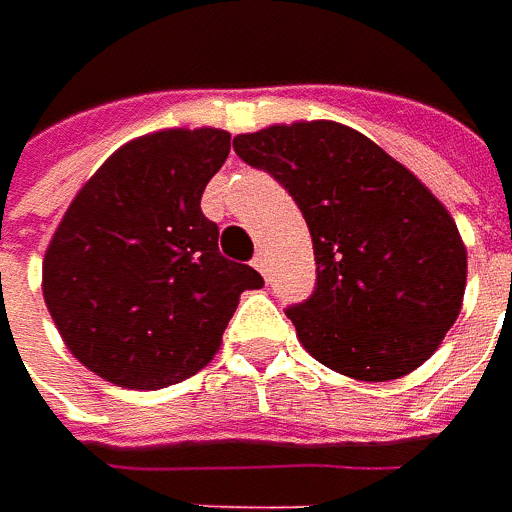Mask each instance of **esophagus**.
Returning a JSON list of instances; mask_svg holds the SVG:
<instances>
[{"mask_svg":"<svg viewBox=\"0 0 512 512\" xmlns=\"http://www.w3.org/2000/svg\"><path fill=\"white\" fill-rule=\"evenodd\" d=\"M253 267H256V270H259V273L265 276V273H267V253H265V250H259V253L253 256Z\"/></svg>","mask_w":512,"mask_h":512,"instance_id":"obj_1","label":"esophagus"}]
</instances>
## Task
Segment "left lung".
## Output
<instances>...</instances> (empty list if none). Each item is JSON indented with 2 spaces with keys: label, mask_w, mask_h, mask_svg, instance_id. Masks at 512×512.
<instances>
[{
  "label": "left lung",
  "mask_w": 512,
  "mask_h": 512,
  "mask_svg": "<svg viewBox=\"0 0 512 512\" xmlns=\"http://www.w3.org/2000/svg\"><path fill=\"white\" fill-rule=\"evenodd\" d=\"M233 150L293 196L313 236L316 287L287 319L319 362L387 382L433 356L462 310L467 253L427 187L336 122L242 133Z\"/></svg>",
  "instance_id": "8db88e82"
}]
</instances>
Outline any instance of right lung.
Returning a JSON list of instances; mask_svg holds the SVG:
<instances>
[{"instance_id":"add662e5","label":"right lung","mask_w":512,"mask_h":512,"mask_svg":"<svg viewBox=\"0 0 512 512\" xmlns=\"http://www.w3.org/2000/svg\"><path fill=\"white\" fill-rule=\"evenodd\" d=\"M230 133L162 130L93 173L50 239L42 290L70 353L96 376L159 390L219 350L245 290L265 279L219 253L202 193Z\"/></svg>"}]
</instances>
